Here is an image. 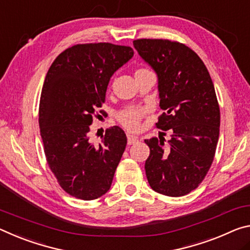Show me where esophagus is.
<instances>
[{"instance_id":"obj_1","label":"esophagus","mask_w":250,"mask_h":250,"mask_svg":"<svg viewBox=\"0 0 250 250\" xmlns=\"http://www.w3.org/2000/svg\"><path fill=\"white\" fill-rule=\"evenodd\" d=\"M137 142H138V137L133 136V135H130V134H127V144L128 145H133Z\"/></svg>"}]
</instances>
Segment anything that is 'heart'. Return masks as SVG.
<instances>
[{
	"label": "heart",
	"mask_w": 250,
	"mask_h": 250,
	"mask_svg": "<svg viewBox=\"0 0 250 250\" xmlns=\"http://www.w3.org/2000/svg\"><path fill=\"white\" fill-rule=\"evenodd\" d=\"M144 72L150 71L147 68H138L136 73H135V75ZM145 114V108H127L118 114V121H120L121 124L124 126L126 129L130 130V132H135V130H138L141 128V123Z\"/></svg>",
	"instance_id": "1"
}]
</instances>
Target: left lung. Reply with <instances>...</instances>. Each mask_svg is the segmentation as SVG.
Segmentation results:
<instances>
[{
  "mask_svg": "<svg viewBox=\"0 0 250 250\" xmlns=\"http://www.w3.org/2000/svg\"><path fill=\"white\" fill-rule=\"evenodd\" d=\"M134 47L158 77L156 127L170 132L166 143L145 140L149 156L146 177L153 190L179 197L196 189L209 170L217 147L219 105L207 67L185 44L162 39L135 40Z\"/></svg>",
  "mask_w": 250,
  "mask_h": 250,
  "instance_id": "left-lung-1",
  "label": "left lung"
}]
</instances>
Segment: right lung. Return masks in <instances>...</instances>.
Masks as SVG:
<instances>
[{"label": "right lung", "instance_id": "add662e5", "mask_svg": "<svg viewBox=\"0 0 250 250\" xmlns=\"http://www.w3.org/2000/svg\"><path fill=\"white\" fill-rule=\"evenodd\" d=\"M133 55L124 45L77 44L56 57L45 77L39 109L45 157L57 183L73 197L96 199L112 185L127 138L113 126L95 144L89 125L105 102L110 77Z\"/></svg>", "mask_w": 250, "mask_h": 250}]
</instances>
